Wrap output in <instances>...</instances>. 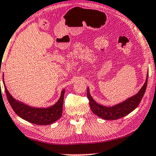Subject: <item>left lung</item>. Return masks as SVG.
Returning <instances> with one entry per match:
<instances>
[{
    "label": "left lung",
    "mask_w": 156,
    "mask_h": 156,
    "mask_svg": "<svg viewBox=\"0 0 156 156\" xmlns=\"http://www.w3.org/2000/svg\"><path fill=\"white\" fill-rule=\"evenodd\" d=\"M148 72L147 73L146 79L145 83L143 84L142 88L136 95L126 99L123 102L118 103L113 106H105L100 105L95 102L90 94L89 88H87V96L89 100L90 109L92 112L98 117L105 120H116L123 118L128 114L131 113L133 111L138 107L139 103H140L144 93L146 92L147 83H148Z\"/></svg>",
    "instance_id": "8db88e82"
}]
</instances>
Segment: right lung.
<instances>
[{
    "label": "right lung",
    "mask_w": 156,
    "mask_h": 156,
    "mask_svg": "<svg viewBox=\"0 0 156 156\" xmlns=\"http://www.w3.org/2000/svg\"><path fill=\"white\" fill-rule=\"evenodd\" d=\"M3 85L10 106L14 112L23 120L36 125L45 126L54 123L61 117L65 89L61 91L60 98L53 105L48 108H36L29 106L14 98L8 92L4 81Z\"/></svg>",
    "instance_id": "obj_1"
}]
</instances>
